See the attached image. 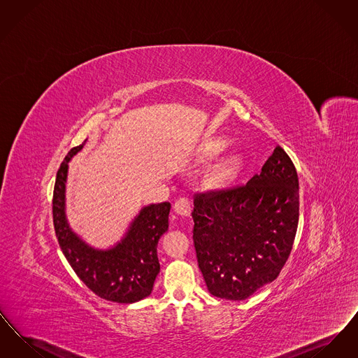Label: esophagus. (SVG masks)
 Segmentation results:
<instances>
[{"mask_svg": "<svg viewBox=\"0 0 358 358\" xmlns=\"http://www.w3.org/2000/svg\"><path fill=\"white\" fill-rule=\"evenodd\" d=\"M173 208H174L176 213L182 215V216H189L190 212H192V203H190L189 197L182 196V197H180V199L174 203Z\"/></svg>", "mask_w": 358, "mask_h": 358, "instance_id": "34e87169", "label": "esophagus"}]
</instances>
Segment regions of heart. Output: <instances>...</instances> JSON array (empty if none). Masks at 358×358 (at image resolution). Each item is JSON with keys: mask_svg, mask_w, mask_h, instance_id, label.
Here are the masks:
<instances>
[{"mask_svg": "<svg viewBox=\"0 0 358 358\" xmlns=\"http://www.w3.org/2000/svg\"><path fill=\"white\" fill-rule=\"evenodd\" d=\"M224 148V142L222 141H212L205 146V157H212L215 154L219 153ZM240 166V159L238 157H229L225 161H222L219 165L217 171L215 173V180L217 182H225L228 180H231Z\"/></svg>", "mask_w": 358, "mask_h": 358, "instance_id": "obj_1", "label": "heart"}]
</instances>
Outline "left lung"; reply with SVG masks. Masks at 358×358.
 <instances>
[{
    "label": "left lung",
    "mask_w": 358,
    "mask_h": 358,
    "mask_svg": "<svg viewBox=\"0 0 358 358\" xmlns=\"http://www.w3.org/2000/svg\"><path fill=\"white\" fill-rule=\"evenodd\" d=\"M193 241L209 292L244 301L278 278L299 222L296 169L280 146L247 184L194 194Z\"/></svg>",
    "instance_id": "8db88e82"
}]
</instances>
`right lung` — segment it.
<instances>
[{
  "mask_svg": "<svg viewBox=\"0 0 358 358\" xmlns=\"http://www.w3.org/2000/svg\"><path fill=\"white\" fill-rule=\"evenodd\" d=\"M83 145L69 150L56 174L52 199L55 234L72 270L88 289L110 302L134 303L150 295L159 273L157 244L168 231L171 204L145 206L127 235L113 250L98 251L88 247L71 232L64 213L69 161Z\"/></svg>",
  "mask_w": 358,
  "mask_h": 358,
  "instance_id": "add662e5",
  "label": "right lung"
}]
</instances>
